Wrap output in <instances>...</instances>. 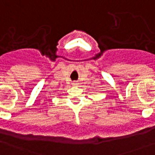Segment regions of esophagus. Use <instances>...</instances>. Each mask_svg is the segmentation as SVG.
<instances>
[{
	"mask_svg": "<svg viewBox=\"0 0 155 155\" xmlns=\"http://www.w3.org/2000/svg\"><path fill=\"white\" fill-rule=\"evenodd\" d=\"M73 86H78V82H73Z\"/></svg>",
	"mask_w": 155,
	"mask_h": 155,
	"instance_id": "1",
	"label": "esophagus"
}]
</instances>
